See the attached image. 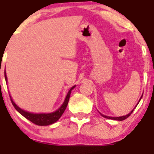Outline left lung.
I'll return each mask as SVG.
<instances>
[{
	"label": "left lung",
	"instance_id": "8db88e82",
	"mask_svg": "<svg viewBox=\"0 0 154 154\" xmlns=\"http://www.w3.org/2000/svg\"><path fill=\"white\" fill-rule=\"evenodd\" d=\"M142 97H143V95L142 96H141V97H140V100H139V102L138 103H137V106H136L135 107H134V108H133V109L132 110L131 112H130V113H128V114H126V116H118V117H116V116H106V115H103V114H102L101 112H99V113L101 114V116H103V117H105V118H106V119H114V120H118V121H122V120H124V119H126V118H128L129 117V116H130V115H131V113L132 112H133V110L135 109V108L137 106V105L139 104V103H140V101L141 100V99H142Z\"/></svg>",
	"mask_w": 154,
	"mask_h": 154
}]
</instances>
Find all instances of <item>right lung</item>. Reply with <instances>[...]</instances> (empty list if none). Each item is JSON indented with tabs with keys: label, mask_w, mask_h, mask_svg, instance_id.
<instances>
[{
	"label": "right lung",
	"mask_w": 154,
	"mask_h": 154,
	"mask_svg": "<svg viewBox=\"0 0 154 154\" xmlns=\"http://www.w3.org/2000/svg\"><path fill=\"white\" fill-rule=\"evenodd\" d=\"M5 80H6V83H8V78H7L6 73H5ZM75 87V85H73V86L69 89V91L68 92L67 95H66V97H65V100H64L62 106H61L58 109H56L55 111L51 112H46V113H34V112H28L26 110H24L21 108H20V107L13 101V99H12L11 96L10 98L14 107L17 112L20 114H21L24 117H25L27 119L30 120L31 122L35 123V124L38 125V126H48V125L55 123V122H57L58 119H60V117L62 116L63 112H65V109L67 107L68 103H69V97H70L71 95V92H72V90L74 89Z\"/></svg>",
	"instance_id": "1"
}]
</instances>
